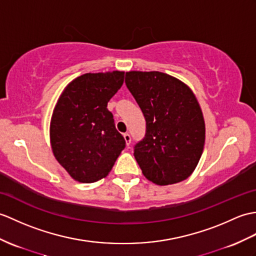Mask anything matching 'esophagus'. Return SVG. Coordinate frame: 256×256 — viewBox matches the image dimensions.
<instances>
[{"instance_id":"1","label":"esophagus","mask_w":256,"mask_h":256,"mask_svg":"<svg viewBox=\"0 0 256 256\" xmlns=\"http://www.w3.org/2000/svg\"><path fill=\"white\" fill-rule=\"evenodd\" d=\"M123 138H124V140H126V145L128 146L130 144V135L128 133H126V134H123Z\"/></svg>"}]
</instances>
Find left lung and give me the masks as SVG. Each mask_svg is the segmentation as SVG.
Segmentation results:
<instances>
[{"label": "left lung", "instance_id": "1", "mask_svg": "<svg viewBox=\"0 0 256 256\" xmlns=\"http://www.w3.org/2000/svg\"><path fill=\"white\" fill-rule=\"evenodd\" d=\"M126 85L146 121L145 136L134 146L142 174L158 186L186 180L205 142L204 118L194 94L162 72H128Z\"/></svg>", "mask_w": 256, "mask_h": 256}]
</instances>
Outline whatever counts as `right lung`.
<instances>
[{
  "mask_svg": "<svg viewBox=\"0 0 256 256\" xmlns=\"http://www.w3.org/2000/svg\"><path fill=\"white\" fill-rule=\"evenodd\" d=\"M124 82V73H87L64 89L50 124L54 157L70 176L92 183L108 176L126 148L114 114L106 109Z\"/></svg>",
  "mask_w": 256,
  "mask_h": 256,
  "instance_id": "add662e5",
  "label": "right lung"
}]
</instances>
